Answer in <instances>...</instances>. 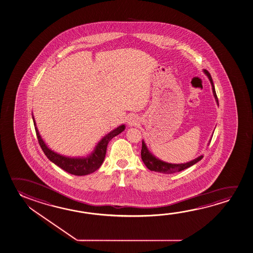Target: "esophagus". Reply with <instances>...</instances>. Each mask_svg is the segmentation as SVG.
<instances>
[{
    "mask_svg": "<svg viewBox=\"0 0 253 253\" xmlns=\"http://www.w3.org/2000/svg\"><path fill=\"white\" fill-rule=\"evenodd\" d=\"M139 122H140V121H139V118H137V117L134 116V115L128 117V119H127V124H128L130 126H136V125H138Z\"/></svg>",
    "mask_w": 253,
    "mask_h": 253,
    "instance_id": "34e87169",
    "label": "esophagus"
}]
</instances>
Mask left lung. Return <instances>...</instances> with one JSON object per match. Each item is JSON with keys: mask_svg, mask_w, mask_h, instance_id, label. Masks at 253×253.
Segmentation results:
<instances>
[{"mask_svg": "<svg viewBox=\"0 0 253 253\" xmlns=\"http://www.w3.org/2000/svg\"><path fill=\"white\" fill-rule=\"evenodd\" d=\"M203 72L207 77H209L210 84L212 85V95L214 96V99L216 102L217 105H219V102H218V98H217L216 92H215V88H214V85L212 83V77L210 76L209 71L203 69ZM211 141V139L209 140V142ZM141 160L144 163L146 167L150 169V170H154V171H157V172L165 173V174H172V173L177 172V171H181L184 170L185 169L189 168L193 165L197 164L198 162L203 158V156L201 155L200 157H197L193 160L187 162V163H184V164H170V163H167L165 161L161 160L159 158H157L156 156H154L152 153L149 151L148 149L147 145L145 143L144 140H142V148H141Z\"/></svg>", "mask_w": 253, "mask_h": 253, "instance_id": "8db88e82", "label": "left lung"}]
</instances>
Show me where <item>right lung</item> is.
Segmentation results:
<instances>
[{
  "label": "right lung",
  "instance_id": "right-lung-1",
  "mask_svg": "<svg viewBox=\"0 0 253 253\" xmlns=\"http://www.w3.org/2000/svg\"><path fill=\"white\" fill-rule=\"evenodd\" d=\"M32 120H33V123H34V126L36 130L39 143L41 145V149L44 153V155L54 165L59 166L60 168L62 169L63 170L67 171L69 174L76 175V176L88 175L100 168L101 165L104 162V157H105L109 141L112 140L113 137L117 136L118 134H120L126 129V126L122 124L116 128L112 130L97 142V144L94 148L92 152L87 155L86 157H67V156H63L61 154L55 152L49 148L39 132V129L37 127L36 121L33 117V114H32Z\"/></svg>",
  "mask_w": 253,
  "mask_h": 253
}]
</instances>
